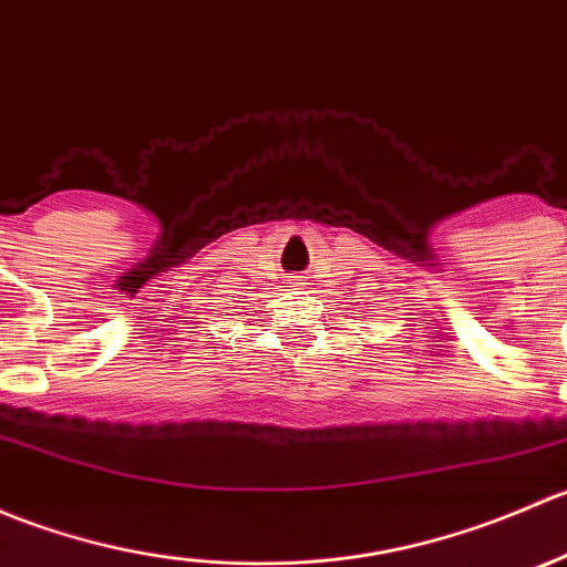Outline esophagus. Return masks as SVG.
Wrapping results in <instances>:
<instances>
[{
  "mask_svg": "<svg viewBox=\"0 0 567 567\" xmlns=\"http://www.w3.org/2000/svg\"><path fill=\"white\" fill-rule=\"evenodd\" d=\"M290 282H293V288H307V285H310V277H305V274H296V277H290Z\"/></svg>",
  "mask_w": 567,
  "mask_h": 567,
  "instance_id": "1",
  "label": "esophagus"
}]
</instances>
